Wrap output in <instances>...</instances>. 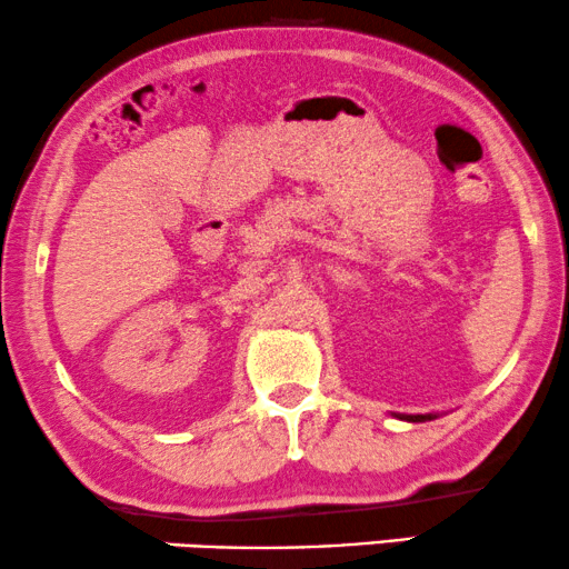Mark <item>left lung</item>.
<instances>
[{"mask_svg": "<svg viewBox=\"0 0 569 569\" xmlns=\"http://www.w3.org/2000/svg\"><path fill=\"white\" fill-rule=\"evenodd\" d=\"M395 418L407 420V422H426V420H436L438 415H433V412H428V415H405V412H397Z\"/></svg>", "mask_w": 569, "mask_h": 569, "instance_id": "8db88e82", "label": "left lung"}]
</instances>
